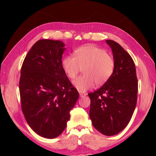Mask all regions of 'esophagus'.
<instances>
[{
	"label": "esophagus",
	"instance_id": "34e87169",
	"mask_svg": "<svg viewBox=\"0 0 156 156\" xmlns=\"http://www.w3.org/2000/svg\"><path fill=\"white\" fill-rule=\"evenodd\" d=\"M87 95V93L85 92H82V91H80V96L81 97H84Z\"/></svg>",
	"mask_w": 156,
	"mask_h": 156
}]
</instances>
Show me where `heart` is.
Instances as JSON below:
<instances>
[{
	"label": "heart",
	"instance_id": "heart-1",
	"mask_svg": "<svg viewBox=\"0 0 156 156\" xmlns=\"http://www.w3.org/2000/svg\"><path fill=\"white\" fill-rule=\"evenodd\" d=\"M74 56L67 55L62 59V67L70 79H74L80 73L81 68L84 74L73 82L76 89L85 91L94 84L102 85L112 76L115 68L112 56L99 47L87 44L76 48Z\"/></svg>",
	"mask_w": 156,
	"mask_h": 156
}]
</instances>
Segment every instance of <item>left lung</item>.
Here are the masks:
<instances>
[{"instance_id":"1","label":"left lung","mask_w":156,"mask_h":156,"mask_svg":"<svg viewBox=\"0 0 156 156\" xmlns=\"http://www.w3.org/2000/svg\"><path fill=\"white\" fill-rule=\"evenodd\" d=\"M115 61L112 75L101 88L88 94L89 117L97 131L106 136L119 133L129 124L137 102L138 81L132 57L114 40H106Z\"/></svg>"}]
</instances>
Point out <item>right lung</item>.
<instances>
[{
    "label": "right lung",
    "instance_id": "obj_1",
    "mask_svg": "<svg viewBox=\"0 0 156 156\" xmlns=\"http://www.w3.org/2000/svg\"><path fill=\"white\" fill-rule=\"evenodd\" d=\"M64 46L59 40H38L27 54L20 70L23 115L30 127L47 138L62 133L79 98L62 67Z\"/></svg>",
    "mask_w": 156,
    "mask_h": 156
}]
</instances>
